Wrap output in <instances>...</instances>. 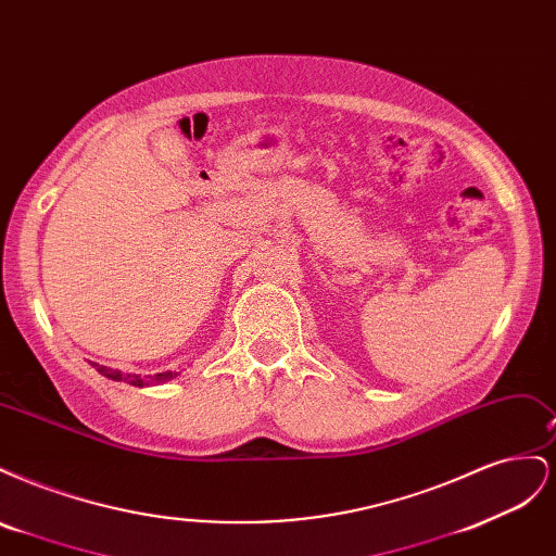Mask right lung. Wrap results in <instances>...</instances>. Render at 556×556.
I'll use <instances>...</instances> for the list:
<instances>
[{"instance_id":"add662e5","label":"right lung","mask_w":556,"mask_h":556,"mask_svg":"<svg viewBox=\"0 0 556 556\" xmlns=\"http://www.w3.org/2000/svg\"><path fill=\"white\" fill-rule=\"evenodd\" d=\"M92 364V362H90ZM92 366H97V371L102 374V376H106V378H111V380H117V382H129V384H137V387H141V384H146L139 376H129V374H123V371H111V368H106V366H99V364H92ZM172 378H176V374H155L153 376V380H157V382H162V380H172Z\"/></svg>"}]
</instances>
